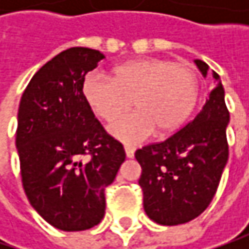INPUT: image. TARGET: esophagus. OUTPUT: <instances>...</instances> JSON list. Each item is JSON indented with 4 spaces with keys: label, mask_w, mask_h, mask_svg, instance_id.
<instances>
[{
    "label": "esophagus",
    "mask_w": 249,
    "mask_h": 249,
    "mask_svg": "<svg viewBox=\"0 0 249 249\" xmlns=\"http://www.w3.org/2000/svg\"><path fill=\"white\" fill-rule=\"evenodd\" d=\"M124 151H126V157H127V158H133V157H134V151H136V148L131 147V145H126V147H124Z\"/></svg>",
    "instance_id": "esophagus-1"
}]
</instances>
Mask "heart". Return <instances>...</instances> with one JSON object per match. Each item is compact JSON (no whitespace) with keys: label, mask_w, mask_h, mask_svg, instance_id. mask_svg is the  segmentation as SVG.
<instances>
[{"label":"heart","mask_w":249,"mask_h":249,"mask_svg":"<svg viewBox=\"0 0 249 249\" xmlns=\"http://www.w3.org/2000/svg\"><path fill=\"white\" fill-rule=\"evenodd\" d=\"M196 73L186 65L147 58L123 63L112 77L89 73L83 95L101 119H116L131 107L137 109L113 122L109 131L124 142H136L155 130L167 134L178 129L198 100Z\"/></svg>","instance_id":"b5f03b06"}]
</instances>
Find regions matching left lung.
<instances>
[{"label":"left lung","instance_id":"1","mask_svg":"<svg viewBox=\"0 0 249 249\" xmlns=\"http://www.w3.org/2000/svg\"><path fill=\"white\" fill-rule=\"evenodd\" d=\"M196 65L206 76L209 66L199 59ZM212 76L213 89L193 122L165 141L136 151L144 211L158 225H183L201 215L213 199L227 163L230 113L220 77L216 72Z\"/></svg>","mask_w":249,"mask_h":249}]
</instances>
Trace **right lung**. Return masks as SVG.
Wrapping results in <instances>:
<instances>
[{"label":"right lung","mask_w":249,"mask_h":249,"mask_svg":"<svg viewBox=\"0 0 249 249\" xmlns=\"http://www.w3.org/2000/svg\"><path fill=\"white\" fill-rule=\"evenodd\" d=\"M105 56L73 47L53 56L27 84L18 112L16 148L24 193L37 213L63 231H82L105 215L124 148L83 95L87 72Z\"/></svg>","instance_id":"right-lung-1"}]
</instances>
